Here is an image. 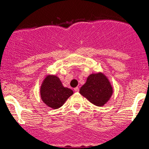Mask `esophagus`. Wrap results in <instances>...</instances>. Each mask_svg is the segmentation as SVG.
<instances>
[{"mask_svg": "<svg viewBox=\"0 0 149 149\" xmlns=\"http://www.w3.org/2000/svg\"><path fill=\"white\" fill-rule=\"evenodd\" d=\"M74 91L76 92H79V88H78V87H76V88H74Z\"/></svg>", "mask_w": 149, "mask_h": 149, "instance_id": "esophagus-1", "label": "esophagus"}]
</instances>
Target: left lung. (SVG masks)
Listing matches in <instances>:
<instances>
[{"instance_id": "1", "label": "left lung", "mask_w": 149, "mask_h": 149, "mask_svg": "<svg viewBox=\"0 0 149 149\" xmlns=\"http://www.w3.org/2000/svg\"><path fill=\"white\" fill-rule=\"evenodd\" d=\"M80 93L94 105L103 107L112 96L113 88L103 73H92L80 88Z\"/></svg>"}]
</instances>
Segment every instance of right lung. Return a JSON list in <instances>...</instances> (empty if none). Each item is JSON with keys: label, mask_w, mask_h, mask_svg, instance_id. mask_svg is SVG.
<instances>
[{"label": "right lung", "mask_w": 149, "mask_h": 149, "mask_svg": "<svg viewBox=\"0 0 149 149\" xmlns=\"http://www.w3.org/2000/svg\"><path fill=\"white\" fill-rule=\"evenodd\" d=\"M40 92L42 102L53 109L60 108L73 94L72 90L63 86L60 79L54 75L45 77L40 86Z\"/></svg>", "instance_id": "obj_1"}]
</instances>
